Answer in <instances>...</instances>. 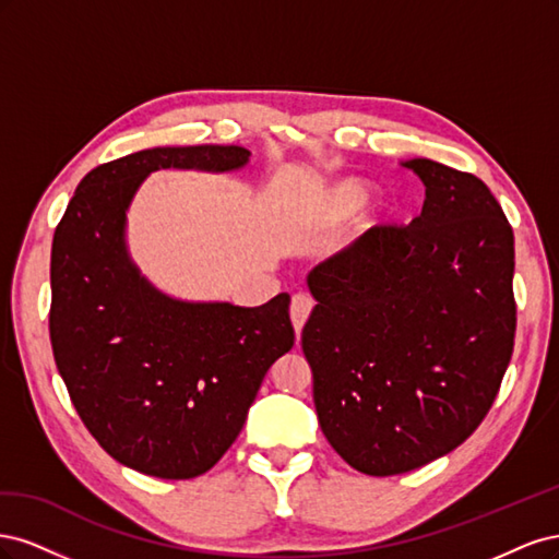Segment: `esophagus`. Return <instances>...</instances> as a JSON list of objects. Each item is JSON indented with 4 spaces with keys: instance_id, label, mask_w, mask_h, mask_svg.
Masks as SVG:
<instances>
[{
    "instance_id": "obj_1",
    "label": "esophagus",
    "mask_w": 559,
    "mask_h": 559,
    "mask_svg": "<svg viewBox=\"0 0 559 559\" xmlns=\"http://www.w3.org/2000/svg\"><path fill=\"white\" fill-rule=\"evenodd\" d=\"M312 306H314L312 298L306 296V294H296L292 298V324H294L298 335H300L302 326H306V321H308V317L312 312Z\"/></svg>"
}]
</instances>
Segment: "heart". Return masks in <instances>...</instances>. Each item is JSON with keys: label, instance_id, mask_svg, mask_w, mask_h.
Instances as JSON below:
<instances>
[{"label": "heart", "instance_id": "obj_1", "mask_svg": "<svg viewBox=\"0 0 559 559\" xmlns=\"http://www.w3.org/2000/svg\"><path fill=\"white\" fill-rule=\"evenodd\" d=\"M364 200H366L364 183L343 181V183H335L333 189L329 191L324 205L335 216H349L364 205ZM376 222H380V216H376Z\"/></svg>", "mask_w": 559, "mask_h": 559}]
</instances>
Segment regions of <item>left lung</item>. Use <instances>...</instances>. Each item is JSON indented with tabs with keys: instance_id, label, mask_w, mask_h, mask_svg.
I'll list each match as a JSON object with an SVG mask.
<instances>
[{
	"instance_id": "8db88e82",
	"label": "left lung",
	"mask_w": 559,
	"mask_h": 559,
	"mask_svg": "<svg viewBox=\"0 0 559 559\" xmlns=\"http://www.w3.org/2000/svg\"><path fill=\"white\" fill-rule=\"evenodd\" d=\"M411 226H378L308 275L321 431L368 476L452 452L492 408L515 341L513 228L487 186L429 158Z\"/></svg>"
}]
</instances>
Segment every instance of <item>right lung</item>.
<instances>
[{
  "instance_id": "obj_1",
  "label": "right lung",
  "mask_w": 559,
  "mask_h": 559,
  "mask_svg": "<svg viewBox=\"0 0 559 559\" xmlns=\"http://www.w3.org/2000/svg\"><path fill=\"white\" fill-rule=\"evenodd\" d=\"M249 156L242 146H156L97 165L53 235L56 366L95 441L146 476L210 471L242 431L267 368L294 347L289 294L259 308L177 300L142 277L126 247V212L151 173H230Z\"/></svg>"
}]
</instances>
